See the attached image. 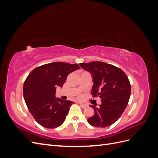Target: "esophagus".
I'll use <instances>...</instances> for the list:
<instances>
[{"instance_id":"esophagus-1","label":"esophagus","mask_w":158,"mask_h":158,"mask_svg":"<svg viewBox=\"0 0 158 158\" xmlns=\"http://www.w3.org/2000/svg\"><path fill=\"white\" fill-rule=\"evenodd\" d=\"M80 104V107H82V108H83V109H84V108H86L87 107H88V106L87 105H85V104H84V103H79Z\"/></svg>"}]
</instances>
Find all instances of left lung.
<instances>
[{"label": "left lung", "instance_id": "left-lung-1", "mask_svg": "<svg viewBox=\"0 0 158 158\" xmlns=\"http://www.w3.org/2000/svg\"><path fill=\"white\" fill-rule=\"evenodd\" d=\"M80 65L92 74L93 98L102 99L99 108L92 106L94 114L88 118V122L92 126L102 128L113 125L120 118L130 99L131 87L127 74L121 69L103 62Z\"/></svg>", "mask_w": 158, "mask_h": 158}]
</instances>
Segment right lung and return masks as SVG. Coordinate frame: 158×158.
I'll list each match as a JSON object with an SVG mask.
<instances>
[{"mask_svg":"<svg viewBox=\"0 0 158 158\" xmlns=\"http://www.w3.org/2000/svg\"><path fill=\"white\" fill-rule=\"evenodd\" d=\"M79 69L77 64L55 62L38 66L27 76L23 84V98L41 126L55 128L63 123L73 102L56 99V87H63L68 75Z\"/></svg>","mask_w":158,"mask_h":158,"instance_id":"right-lung-1","label":"right lung"}]
</instances>
